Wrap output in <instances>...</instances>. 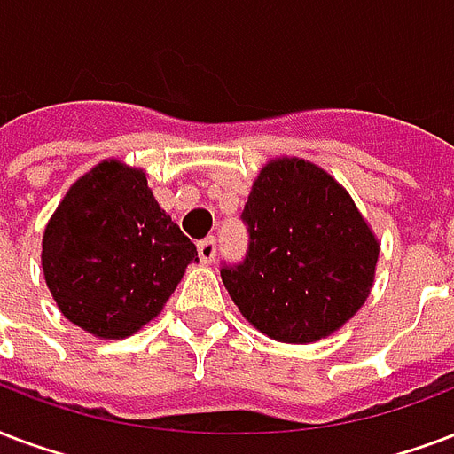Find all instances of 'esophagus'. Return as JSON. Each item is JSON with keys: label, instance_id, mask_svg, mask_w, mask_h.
Instances as JSON below:
<instances>
[{"label": "esophagus", "instance_id": "obj_1", "mask_svg": "<svg viewBox=\"0 0 454 454\" xmlns=\"http://www.w3.org/2000/svg\"><path fill=\"white\" fill-rule=\"evenodd\" d=\"M215 254H217V244H215L213 237L199 241V258L200 263H213Z\"/></svg>", "mask_w": 454, "mask_h": 454}]
</instances>
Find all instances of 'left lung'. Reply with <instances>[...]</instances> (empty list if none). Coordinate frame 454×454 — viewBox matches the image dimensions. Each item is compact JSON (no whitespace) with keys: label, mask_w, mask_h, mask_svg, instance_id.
<instances>
[{"label":"left lung","mask_w":454,"mask_h":454,"mask_svg":"<svg viewBox=\"0 0 454 454\" xmlns=\"http://www.w3.org/2000/svg\"><path fill=\"white\" fill-rule=\"evenodd\" d=\"M241 220L244 263L223 268L241 316L289 344L318 342L369 299L380 241L335 176L301 158L270 160L255 176Z\"/></svg>","instance_id":"1"}]
</instances>
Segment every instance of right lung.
Instances as JSON below:
<instances>
[{
	"instance_id": "1",
	"label": "right lung",
	"mask_w": 454,
	"mask_h": 454,
	"mask_svg": "<svg viewBox=\"0 0 454 454\" xmlns=\"http://www.w3.org/2000/svg\"><path fill=\"white\" fill-rule=\"evenodd\" d=\"M50 294L85 333L124 340L155 318L199 251L141 167L102 160L71 184L43 231Z\"/></svg>"
}]
</instances>
